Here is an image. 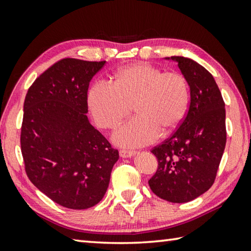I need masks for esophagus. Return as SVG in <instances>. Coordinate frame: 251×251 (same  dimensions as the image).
<instances>
[{"instance_id": "esophagus-1", "label": "esophagus", "mask_w": 251, "mask_h": 251, "mask_svg": "<svg viewBox=\"0 0 251 251\" xmlns=\"http://www.w3.org/2000/svg\"><path fill=\"white\" fill-rule=\"evenodd\" d=\"M136 154L134 151H128V150H121L120 151V156L123 158H127V157H131Z\"/></svg>"}]
</instances>
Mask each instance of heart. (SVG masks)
Returning a JSON list of instances; mask_svg holds the SVG:
<instances>
[{
    "instance_id": "b5f03b06",
    "label": "heart",
    "mask_w": 251,
    "mask_h": 251,
    "mask_svg": "<svg viewBox=\"0 0 251 251\" xmlns=\"http://www.w3.org/2000/svg\"><path fill=\"white\" fill-rule=\"evenodd\" d=\"M110 84L93 85L88 106L97 124L106 129L116 128L133 106L136 116L114 134L122 146L150 144L158 134L173 131L185 116L189 86L179 72L135 63L116 71Z\"/></svg>"
}]
</instances>
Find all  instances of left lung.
<instances>
[{"label":"left lung","mask_w":251,"mask_h":251,"mask_svg":"<svg viewBox=\"0 0 251 251\" xmlns=\"http://www.w3.org/2000/svg\"><path fill=\"white\" fill-rule=\"evenodd\" d=\"M171 58L188 82L190 103L177 129L151 150L158 167L148 184L156 196L179 203L214 184L226 146V110L218 85L205 67L190 58Z\"/></svg>","instance_id":"obj_1"}]
</instances>
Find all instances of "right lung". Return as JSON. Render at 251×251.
I'll use <instances>...</instances> for the list:
<instances>
[{
	"instance_id": "add662e5",
	"label": "right lung",
	"mask_w": 251,
	"mask_h": 251,
	"mask_svg": "<svg viewBox=\"0 0 251 251\" xmlns=\"http://www.w3.org/2000/svg\"><path fill=\"white\" fill-rule=\"evenodd\" d=\"M105 63L63 58L25 96V172L37 189L70 209H87L101 201L120 157L86 116L90 82Z\"/></svg>"
}]
</instances>
